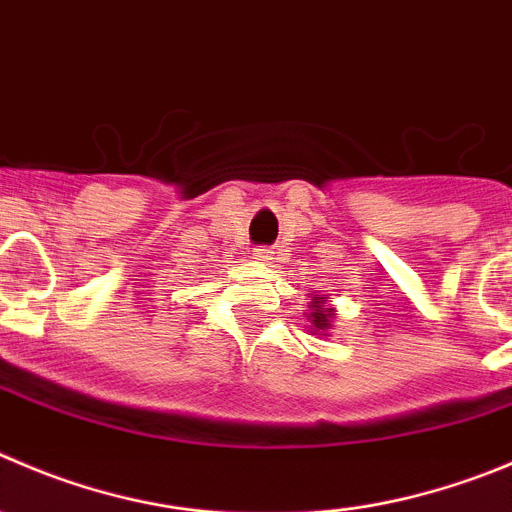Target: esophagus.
<instances>
[{"label":"esophagus","mask_w":512,"mask_h":512,"mask_svg":"<svg viewBox=\"0 0 512 512\" xmlns=\"http://www.w3.org/2000/svg\"><path fill=\"white\" fill-rule=\"evenodd\" d=\"M253 256H256L259 261H264V264H271V261L276 259V251L269 246H259L256 251H253Z\"/></svg>","instance_id":"obj_1"}]
</instances>
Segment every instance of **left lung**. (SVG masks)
Listing matches in <instances>:
<instances>
[{
	"label": "left lung",
	"mask_w": 512,
	"mask_h": 512,
	"mask_svg": "<svg viewBox=\"0 0 512 512\" xmlns=\"http://www.w3.org/2000/svg\"><path fill=\"white\" fill-rule=\"evenodd\" d=\"M326 301V296H314V301H311V314H309V321L314 324L316 332H324V329H329V321H332V311L321 309V304Z\"/></svg>",
	"instance_id": "8db88e82"
}]
</instances>
